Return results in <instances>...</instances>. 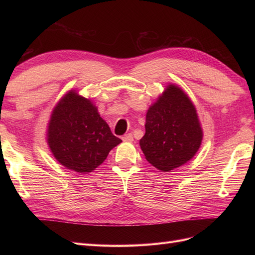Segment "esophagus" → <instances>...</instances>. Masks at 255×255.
I'll list each match as a JSON object with an SVG mask.
<instances>
[{
	"label": "esophagus",
	"mask_w": 255,
	"mask_h": 255,
	"mask_svg": "<svg viewBox=\"0 0 255 255\" xmlns=\"http://www.w3.org/2000/svg\"><path fill=\"white\" fill-rule=\"evenodd\" d=\"M122 140L123 141H133L134 138H133V135L132 134H126L122 136Z\"/></svg>",
	"instance_id": "obj_1"
}]
</instances>
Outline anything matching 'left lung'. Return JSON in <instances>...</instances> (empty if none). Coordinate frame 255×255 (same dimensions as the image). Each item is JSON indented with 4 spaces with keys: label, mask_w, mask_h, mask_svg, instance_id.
I'll list each match as a JSON object with an SVG mask.
<instances>
[{
    "label": "left lung",
    "mask_w": 255,
    "mask_h": 255,
    "mask_svg": "<svg viewBox=\"0 0 255 255\" xmlns=\"http://www.w3.org/2000/svg\"><path fill=\"white\" fill-rule=\"evenodd\" d=\"M139 144L145 159L160 171L181 167L196 155L203 130L195 105L176 85L169 84L145 116Z\"/></svg>",
    "instance_id": "obj_1"
}]
</instances>
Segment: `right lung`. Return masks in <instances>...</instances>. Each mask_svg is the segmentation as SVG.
Returning <instances> with one entry per match:
<instances>
[{
    "label": "right lung",
    "instance_id": "right-lung-1",
    "mask_svg": "<svg viewBox=\"0 0 255 255\" xmlns=\"http://www.w3.org/2000/svg\"><path fill=\"white\" fill-rule=\"evenodd\" d=\"M47 141L59 164L80 173L95 170L122 142L113 135L96 105L75 90L67 92L54 107Z\"/></svg>",
    "mask_w": 255,
    "mask_h": 255
}]
</instances>
